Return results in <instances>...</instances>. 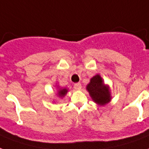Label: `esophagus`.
I'll return each mask as SVG.
<instances>
[{
  "label": "esophagus",
  "mask_w": 149,
  "mask_h": 149,
  "mask_svg": "<svg viewBox=\"0 0 149 149\" xmlns=\"http://www.w3.org/2000/svg\"><path fill=\"white\" fill-rule=\"evenodd\" d=\"M74 88L76 89V90H80V89H81V84L80 83L74 84Z\"/></svg>",
  "instance_id": "1"
}]
</instances>
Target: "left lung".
<instances>
[{
    "label": "left lung",
    "instance_id": "1",
    "mask_svg": "<svg viewBox=\"0 0 149 149\" xmlns=\"http://www.w3.org/2000/svg\"><path fill=\"white\" fill-rule=\"evenodd\" d=\"M86 89L89 92L92 100L98 105L104 106L111 100L109 86L104 84L100 74L95 75L91 78Z\"/></svg>",
    "mask_w": 149,
    "mask_h": 149
}]
</instances>
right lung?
Wrapping results in <instances>:
<instances>
[{"instance_id": "obj_1", "label": "right lung", "mask_w": 149, "mask_h": 149, "mask_svg": "<svg viewBox=\"0 0 149 149\" xmlns=\"http://www.w3.org/2000/svg\"><path fill=\"white\" fill-rule=\"evenodd\" d=\"M67 92H68V89L67 88H59L58 92V95L61 98H62L67 94Z\"/></svg>"}]
</instances>
